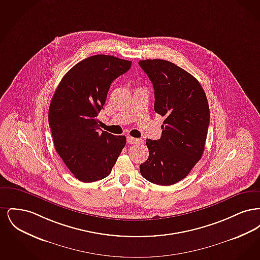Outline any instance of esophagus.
I'll list each match as a JSON object with an SVG mask.
<instances>
[{
    "label": "esophagus",
    "mask_w": 260,
    "mask_h": 260,
    "mask_svg": "<svg viewBox=\"0 0 260 260\" xmlns=\"http://www.w3.org/2000/svg\"><path fill=\"white\" fill-rule=\"evenodd\" d=\"M126 141H127L128 144H137V143H141L142 139L135 138V137H132V136H127L126 137Z\"/></svg>",
    "instance_id": "1"
}]
</instances>
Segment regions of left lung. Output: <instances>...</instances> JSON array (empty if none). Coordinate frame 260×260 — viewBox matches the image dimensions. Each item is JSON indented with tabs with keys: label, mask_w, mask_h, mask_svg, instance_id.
Here are the masks:
<instances>
[{
	"label": "left lung",
	"mask_w": 260,
	"mask_h": 260,
	"mask_svg": "<svg viewBox=\"0 0 260 260\" xmlns=\"http://www.w3.org/2000/svg\"><path fill=\"white\" fill-rule=\"evenodd\" d=\"M153 84L154 110L165 117L159 140L146 139L149 157L140 173L158 185L186 177L202 158L210 124V107L198 80L173 62H138Z\"/></svg>",
	"instance_id": "1"
}]
</instances>
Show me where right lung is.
<instances>
[{"label":"right lung","instance_id":"obj_1","mask_svg":"<svg viewBox=\"0 0 260 260\" xmlns=\"http://www.w3.org/2000/svg\"><path fill=\"white\" fill-rule=\"evenodd\" d=\"M132 61L96 54L77 63L62 78L49 109L54 148L83 182L105 178L125 145V136L99 127L98 115L112 82L129 70Z\"/></svg>","mask_w":260,"mask_h":260}]
</instances>
